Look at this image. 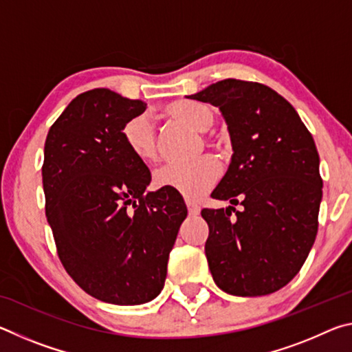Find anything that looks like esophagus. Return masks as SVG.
<instances>
[{
	"label": "esophagus",
	"mask_w": 352,
	"mask_h": 352,
	"mask_svg": "<svg viewBox=\"0 0 352 352\" xmlns=\"http://www.w3.org/2000/svg\"><path fill=\"white\" fill-rule=\"evenodd\" d=\"M186 206H188L189 216H199V212H200L199 205H195L194 201H190V200H186Z\"/></svg>",
	"instance_id": "1"
}]
</instances>
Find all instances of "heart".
Segmentation results:
<instances>
[{"instance_id":"obj_1","label":"heart","mask_w":352,"mask_h":352,"mask_svg":"<svg viewBox=\"0 0 352 352\" xmlns=\"http://www.w3.org/2000/svg\"><path fill=\"white\" fill-rule=\"evenodd\" d=\"M166 115L199 133H205L214 122L211 109L195 100H174L166 105ZM122 140L127 151L141 163L152 164L158 158L157 133L147 115L135 116L124 124ZM220 177L219 164L212 158H199L188 164H168L155 172V186L174 190L183 197L195 200L208 192Z\"/></svg>"}]
</instances>
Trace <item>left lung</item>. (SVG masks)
<instances>
[{
    "label": "left lung",
    "mask_w": 352,
    "mask_h": 352,
    "mask_svg": "<svg viewBox=\"0 0 352 352\" xmlns=\"http://www.w3.org/2000/svg\"><path fill=\"white\" fill-rule=\"evenodd\" d=\"M188 98L217 107L228 126L233 157L211 197L242 205L201 210L214 283L236 296L273 294L300 272L317 236L323 180L312 135L258 82L225 79Z\"/></svg>",
    "instance_id": "left-lung-1"
}]
</instances>
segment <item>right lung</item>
<instances>
[{
  "label": "right lung",
  "mask_w": 352,
  "mask_h": 352,
  "mask_svg": "<svg viewBox=\"0 0 352 352\" xmlns=\"http://www.w3.org/2000/svg\"><path fill=\"white\" fill-rule=\"evenodd\" d=\"M146 107L107 88L82 93L45 142L46 217L58 258L88 295L118 306L160 295L188 216L180 194L146 190L151 170L124 144V124Z\"/></svg>",
  "instance_id": "add662e5"
}]
</instances>
